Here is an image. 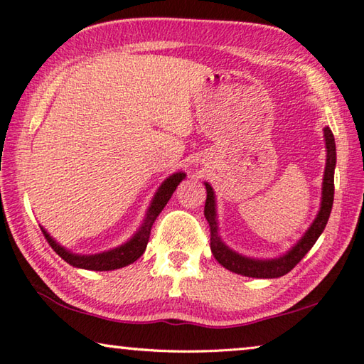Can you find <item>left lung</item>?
Returning a JSON list of instances; mask_svg holds the SVG:
<instances>
[{"mask_svg":"<svg viewBox=\"0 0 364 364\" xmlns=\"http://www.w3.org/2000/svg\"><path fill=\"white\" fill-rule=\"evenodd\" d=\"M323 136L326 143V165L325 175H323V186H321V203L318 215L310 224V228L306 230L297 243L289 248L285 255L272 259H256V257L243 256L237 251L230 250L226 243L221 240L220 235V224L216 218V199L215 191L208 183L205 184L207 189V200H205V218L210 224V248L213 253L215 259L226 267L230 272L253 277V279H277L288 274L304 256L309 253V250L315 245L323 230L326 228V223L331 215L333 202H334V168H336V143L334 135L329 127L323 129Z\"/></svg>","mask_w":364,"mask_h":364,"instance_id":"8db88e82","label":"left lung"}]
</instances>
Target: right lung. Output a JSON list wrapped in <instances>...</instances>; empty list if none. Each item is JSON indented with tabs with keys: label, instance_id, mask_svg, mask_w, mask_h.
<instances>
[{
	"label": "right lung",
	"instance_id": "obj_1",
	"mask_svg": "<svg viewBox=\"0 0 364 364\" xmlns=\"http://www.w3.org/2000/svg\"><path fill=\"white\" fill-rule=\"evenodd\" d=\"M184 176H186L184 171H176V173L170 175L167 180L162 181L159 189L156 191L153 200L149 203V208L146 211V216H144L141 226L138 228V230L134 235H132V239H129L127 242L122 243V245H119L113 250L102 251V253H95V255H77L62 247L57 240L52 239L50 234L43 226H41V230L46 239H48L49 245L54 248L55 253L73 267L85 269V270H114V269L125 267L129 266V264L135 262L138 257L144 253L149 240L153 223L156 221V218L159 216L165 205H167V202L170 200V197L175 193L178 184L184 180Z\"/></svg>",
	"mask_w": 364,
	"mask_h": 364
}]
</instances>
